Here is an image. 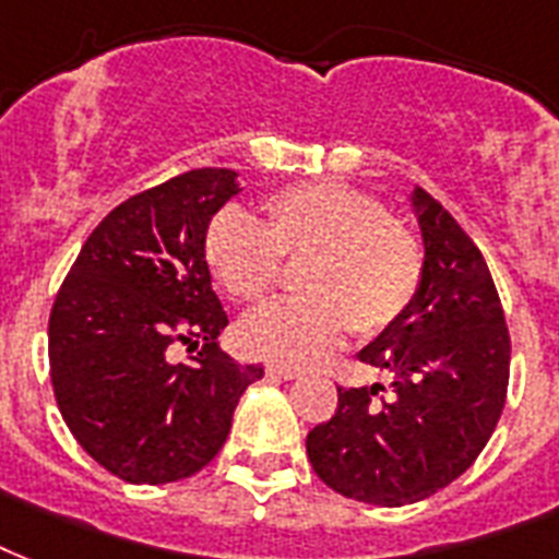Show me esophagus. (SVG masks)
Returning a JSON list of instances; mask_svg holds the SVG:
<instances>
[{"label":"esophagus","instance_id":"esophagus-1","mask_svg":"<svg viewBox=\"0 0 559 559\" xmlns=\"http://www.w3.org/2000/svg\"><path fill=\"white\" fill-rule=\"evenodd\" d=\"M267 376H274V379H285V382H292V379H300V370L297 367H283V365H267Z\"/></svg>","mask_w":559,"mask_h":559}]
</instances>
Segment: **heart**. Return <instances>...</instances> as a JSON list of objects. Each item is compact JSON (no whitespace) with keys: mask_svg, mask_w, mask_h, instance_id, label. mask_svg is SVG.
<instances>
[{"mask_svg":"<svg viewBox=\"0 0 559 559\" xmlns=\"http://www.w3.org/2000/svg\"><path fill=\"white\" fill-rule=\"evenodd\" d=\"M259 224L221 210L203 236V257L224 292L262 302L283 265L300 262V297L253 311L239 329L250 356L276 365H318L349 329L370 338L405 314L423 283L417 236L388 218L384 203L347 183H302L271 194Z\"/></svg>","mask_w":559,"mask_h":559,"instance_id":"b5f03b06","label":"heart"}]
</instances>
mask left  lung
<instances>
[{"label": "left lung", "instance_id": "8db88e82", "mask_svg": "<svg viewBox=\"0 0 559 559\" xmlns=\"http://www.w3.org/2000/svg\"><path fill=\"white\" fill-rule=\"evenodd\" d=\"M423 283L405 314L358 358L391 376L338 388V411L306 437L320 481L341 496L402 508L464 475L499 423L510 335L481 250L423 189L411 192Z\"/></svg>", "mask_w": 559, "mask_h": 559}]
</instances>
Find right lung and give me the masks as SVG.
<instances>
[{
	"label": "right lung",
	"mask_w": 559,
	"mask_h": 559,
	"mask_svg": "<svg viewBox=\"0 0 559 559\" xmlns=\"http://www.w3.org/2000/svg\"><path fill=\"white\" fill-rule=\"evenodd\" d=\"M239 171L194 168L119 203L90 233L51 306L55 400L86 455L131 484L201 473L230 435L259 365L218 349L227 311L203 236ZM175 343H203L177 366Z\"/></svg>",
	"instance_id": "right-lung-1"
}]
</instances>
